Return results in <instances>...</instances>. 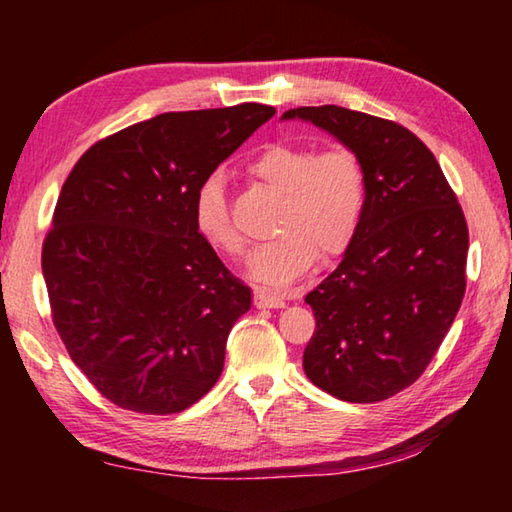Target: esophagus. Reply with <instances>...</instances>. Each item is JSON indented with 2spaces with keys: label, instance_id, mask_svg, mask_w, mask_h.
<instances>
[{
  "label": "esophagus",
  "instance_id": "obj_1",
  "mask_svg": "<svg viewBox=\"0 0 512 512\" xmlns=\"http://www.w3.org/2000/svg\"><path fill=\"white\" fill-rule=\"evenodd\" d=\"M287 302H284L280 296H275L271 291H255V307L257 309H282Z\"/></svg>",
  "mask_w": 512,
  "mask_h": 512
}]
</instances>
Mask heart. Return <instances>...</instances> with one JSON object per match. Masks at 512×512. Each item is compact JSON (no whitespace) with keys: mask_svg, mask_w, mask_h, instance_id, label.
I'll list each match as a JSON object with an SVG mask.
<instances>
[{"mask_svg":"<svg viewBox=\"0 0 512 512\" xmlns=\"http://www.w3.org/2000/svg\"><path fill=\"white\" fill-rule=\"evenodd\" d=\"M248 173L284 196L275 235L253 250L246 273L268 289H289L316 264L350 248L366 207V171L348 146L314 151L311 146L271 144L248 164ZM194 223L212 248L239 255L244 248L230 219L219 178L196 192Z\"/></svg>","mask_w":512,"mask_h":512,"instance_id":"1","label":"heart"}]
</instances>
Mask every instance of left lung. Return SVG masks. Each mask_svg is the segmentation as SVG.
Segmentation results:
<instances>
[{
  "label": "left lung",
  "mask_w": 512,
  "mask_h": 512,
  "mask_svg": "<svg viewBox=\"0 0 512 512\" xmlns=\"http://www.w3.org/2000/svg\"><path fill=\"white\" fill-rule=\"evenodd\" d=\"M359 155L366 207L350 248L305 302L311 384L343 402L404 391L429 366L465 293L467 223L440 164L395 121L339 106L293 108Z\"/></svg>",
  "instance_id": "1"
}]
</instances>
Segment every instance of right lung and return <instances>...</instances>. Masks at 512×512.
<instances>
[{
  "mask_svg": "<svg viewBox=\"0 0 512 512\" xmlns=\"http://www.w3.org/2000/svg\"><path fill=\"white\" fill-rule=\"evenodd\" d=\"M273 115L262 103L164 112L94 144L65 180L42 246L51 316L121 409L185 411L221 377L253 296L198 235L194 201Z\"/></svg>",
  "mask_w": 512,
  "mask_h": 512,
  "instance_id": "1",
  "label": "right lung"
}]
</instances>
